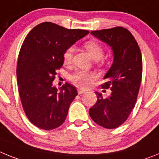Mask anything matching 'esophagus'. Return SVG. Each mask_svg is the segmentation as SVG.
I'll list each match as a JSON object with an SVG mask.
<instances>
[{
	"mask_svg": "<svg viewBox=\"0 0 159 159\" xmlns=\"http://www.w3.org/2000/svg\"><path fill=\"white\" fill-rule=\"evenodd\" d=\"M85 93V90H83V89H78V93L79 94H83V93Z\"/></svg>",
	"mask_w": 159,
	"mask_h": 159,
	"instance_id": "esophagus-1",
	"label": "esophagus"
}]
</instances>
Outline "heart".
<instances>
[{
	"instance_id": "obj_1",
	"label": "heart",
	"mask_w": 159,
	"mask_h": 159,
	"mask_svg": "<svg viewBox=\"0 0 159 159\" xmlns=\"http://www.w3.org/2000/svg\"><path fill=\"white\" fill-rule=\"evenodd\" d=\"M84 47L89 55L95 60H100L104 55V49L101 45L94 41H89L85 43ZM73 47H68L63 52V59L65 63H70L72 59ZM96 78V75L93 71H85V70H76L73 74L70 75V81L79 88L87 89L91 85L92 82Z\"/></svg>"
}]
</instances>
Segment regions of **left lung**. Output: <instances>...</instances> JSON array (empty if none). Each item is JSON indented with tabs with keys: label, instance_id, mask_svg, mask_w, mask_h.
<instances>
[{
	"label": "left lung",
	"instance_id": "1",
	"mask_svg": "<svg viewBox=\"0 0 159 159\" xmlns=\"http://www.w3.org/2000/svg\"><path fill=\"white\" fill-rule=\"evenodd\" d=\"M112 47L113 63L104 75L102 89L112 91L108 97L96 93L97 101L89 109L91 118L106 129H115L127 120L136 104L142 75V58L137 41L123 27L92 31Z\"/></svg>",
	"mask_w": 159,
	"mask_h": 159
}]
</instances>
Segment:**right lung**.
Returning <instances> with one entry per match:
<instances>
[{
  "mask_svg": "<svg viewBox=\"0 0 159 159\" xmlns=\"http://www.w3.org/2000/svg\"><path fill=\"white\" fill-rule=\"evenodd\" d=\"M89 33L43 22L25 37L17 59V85L24 112L38 128L51 130L64 122L77 90L66 83L58 92L52 82L66 49Z\"/></svg>",
  "mask_w": 159,
  "mask_h": 159,
  "instance_id": "obj_1",
  "label": "right lung"
}]
</instances>
